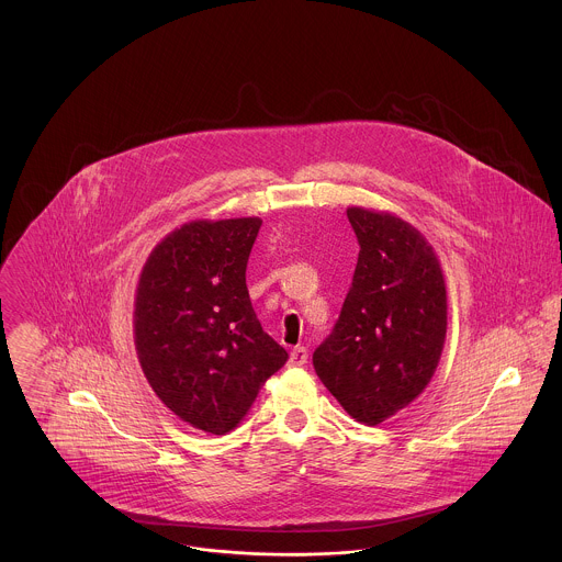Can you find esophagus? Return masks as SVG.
I'll return each instance as SVG.
<instances>
[{
	"mask_svg": "<svg viewBox=\"0 0 562 562\" xmlns=\"http://www.w3.org/2000/svg\"><path fill=\"white\" fill-rule=\"evenodd\" d=\"M308 362V349L306 347H293L289 356L291 367H304Z\"/></svg>",
	"mask_w": 562,
	"mask_h": 562,
	"instance_id": "34e87169",
	"label": "esophagus"
}]
</instances>
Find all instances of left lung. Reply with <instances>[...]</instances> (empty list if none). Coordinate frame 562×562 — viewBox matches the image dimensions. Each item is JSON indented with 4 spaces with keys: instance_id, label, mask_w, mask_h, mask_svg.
<instances>
[{
    "instance_id": "left-lung-1",
    "label": "left lung",
    "mask_w": 562,
    "mask_h": 562,
    "mask_svg": "<svg viewBox=\"0 0 562 562\" xmlns=\"http://www.w3.org/2000/svg\"><path fill=\"white\" fill-rule=\"evenodd\" d=\"M347 217L360 244L353 284L312 364L342 409L374 427L436 374L448 295L436 250L416 226L367 206H349Z\"/></svg>"
}]
</instances>
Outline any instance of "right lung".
<instances>
[{"instance_id": "add662e5", "label": "right lung", "mask_w": 562, "mask_h": 562, "mask_svg": "<svg viewBox=\"0 0 562 562\" xmlns=\"http://www.w3.org/2000/svg\"><path fill=\"white\" fill-rule=\"evenodd\" d=\"M260 217L191 220L148 254L133 304L144 376L198 431H233L289 353L262 331L246 267Z\"/></svg>"}]
</instances>
